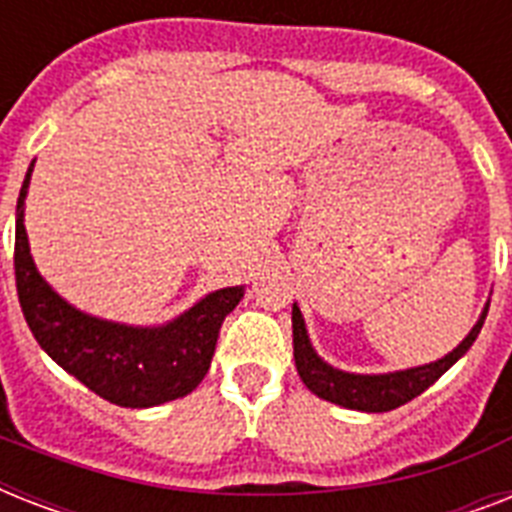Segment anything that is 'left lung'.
Masks as SVG:
<instances>
[{
    "instance_id": "obj_1",
    "label": "left lung",
    "mask_w": 512,
    "mask_h": 512,
    "mask_svg": "<svg viewBox=\"0 0 512 512\" xmlns=\"http://www.w3.org/2000/svg\"><path fill=\"white\" fill-rule=\"evenodd\" d=\"M486 313H489V305L481 313V319L476 321V327L470 329V335L452 353H446L444 358H438L433 364L390 374H350L340 372L316 356V350L308 340L303 313L297 305H292V345H295L297 374L305 382V388L324 401L340 404L345 409H358V412H390V409H398L406 401L425 393L449 366L457 364L468 353V348L476 342L478 332L484 327Z\"/></svg>"
}]
</instances>
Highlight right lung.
Returning a JSON list of instances; mask_svg holds the SVG:
<instances>
[{
  "mask_svg": "<svg viewBox=\"0 0 512 512\" xmlns=\"http://www.w3.org/2000/svg\"><path fill=\"white\" fill-rule=\"evenodd\" d=\"M28 167L15 209V287L28 329L47 356L92 393L116 406L146 409L188 396L209 372L225 316L244 287L217 289L164 327H127L76 311L39 276L28 252L23 199Z\"/></svg>",
  "mask_w": 512,
  "mask_h": 512,
  "instance_id": "1",
  "label": "right lung"
}]
</instances>
